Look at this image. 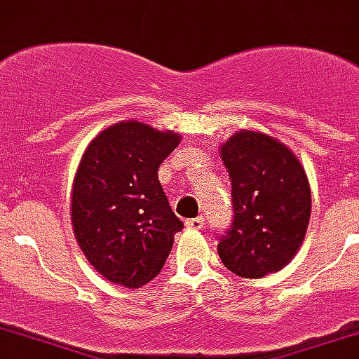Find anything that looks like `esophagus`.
<instances>
[{"instance_id": "34e87169", "label": "esophagus", "mask_w": 359, "mask_h": 359, "mask_svg": "<svg viewBox=\"0 0 359 359\" xmlns=\"http://www.w3.org/2000/svg\"><path fill=\"white\" fill-rule=\"evenodd\" d=\"M187 226H189V228H192V230H202V228L206 226L204 216H198V218H190V220H187Z\"/></svg>"}]
</instances>
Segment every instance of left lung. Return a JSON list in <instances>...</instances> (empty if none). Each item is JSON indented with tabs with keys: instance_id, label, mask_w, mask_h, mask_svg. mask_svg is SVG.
<instances>
[{
	"instance_id": "1",
	"label": "left lung",
	"mask_w": 359,
	"mask_h": 359,
	"mask_svg": "<svg viewBox=\"0 0 359 359\" xmlns=\"http://www.w3.org/2000/svg\"><path fill=\"white\" fill-rule=\"evenodd\" d=\"M231 180L233 220L218 240L222 263L243 279L279 271L302 245L311 187L292 151L271 135L243 129L220 149Z\"/></svg>"
}]
</instances>
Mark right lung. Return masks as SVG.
I'll list each match as a JSON object with an SVG mask.
<instances>
[{"label":"right lung","mask_w":359,"mask_h":359,"mask_svg":"<svg viewBox=\"0 0 359 359\" xmlns=\"http://www.w3.org/2000/svg\"><path fill=\"white\" fill-rule=\"evenodd\" d=\"M179 143V133L121 121L84 151L70 218L80 250L108 281L139 289L167 262L182 222L170 210L157 170Z\"/></svg>","instance_id":"right-lung-1"}]
</instances>
